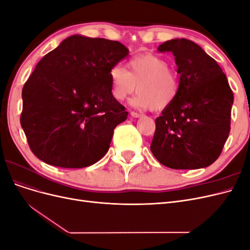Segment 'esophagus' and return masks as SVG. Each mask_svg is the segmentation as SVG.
I'll return each instance as SVG.
<instances>
[{
    "instance_id": "1",
    "label": "esophagus",
    "mask_w": 250,
    "mask_h": 250,
    "mask_svg": "<svg viewBox=\"0 0 250 250\" xmlns=\"http://www.w3.org/2000/svg\"><path fill=\"white\" fill-rule=\"evenodd\" d=\"M130 116H131L132 118H141V117H142V115H141V113H138V112H134V111H131V112H130Z\"/></svg>"
}]
</instances>
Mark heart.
<instances>
[{
	"mask_svg": "<svg viewBox=\"0 0 250 250\" xmlns=\"http://www.w3.org/2000/svg\"><path fill=\"white\" fill-rule=\"evenodd\" d=\"M109 77L111 95L119 102L132 95L138 86L139 94L130 103L139 109L163 111L171 106L179 93L177 74L170 70L167 60L153 54L134 56L128 62V71L115 65Z\"/></svg>",
	"mask_w": 250,
	"mask_h": 250,
	"instance_id": "heart-1",
	"label": "heart"
}]
</instances>
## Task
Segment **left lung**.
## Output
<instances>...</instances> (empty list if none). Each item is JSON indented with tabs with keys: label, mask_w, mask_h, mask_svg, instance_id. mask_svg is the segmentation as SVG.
I'll return each mask as SVG.
<instances>
[{
	"label": "left lung",
	"mask_w": 250,
	"mask_h": 250,
	"mask_svg": "<svg viewBox=\"0 0 250 250\" xmlns=\"http://www.w3.org/2000/svg\"><path fill=\"white\" fill-rule=\"evenodd\" d=\"M158 52H170L179 74V93L155 119L151 152L171 169L208 167L222 152L230 131L233 95L214 58L186 39L165 42Z\"/></svg>",
	"instance_id": "8db88e82"
}]
</instances>
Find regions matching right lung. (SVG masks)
Returning <instances> with one entry per match:
<instances>
[{
  "label": "right lung",
  "instance_id": "right-lung-1",
  "mask_svg": "<svg viewBox=\"0 0 250 250\" xmlns=\"http://www.w3.org/2000/svg\"><path fill=\"white\" fill-rule=\"evenodd\" d=\"M128 53L119 42L76 34L36 64L22 87L21 125L41 161L76 169L106 154L128 115L111 95L109 73Z\"/></svg>",
  "mask_w": 250,
  "mask_h": 250
}]
</instances>
